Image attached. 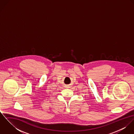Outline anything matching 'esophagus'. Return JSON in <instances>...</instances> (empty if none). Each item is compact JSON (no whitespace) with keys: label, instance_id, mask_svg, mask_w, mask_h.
Returning <instances> with one entry per match:
<instances>
[{"label":"esophagus","instance_id":"34e87169","mask_svg":"<svg viewBox=\"0 0 134 134\" xmlns=\"http://www.w3.org/2000/svg\"><path fill=\"white\" fill-rule=\"evenodd\" d=\"M65 87H66V88H69V87H70V85H65Z\"/></svg>","mask_w":134,"mask_h":134}]
</instances>
